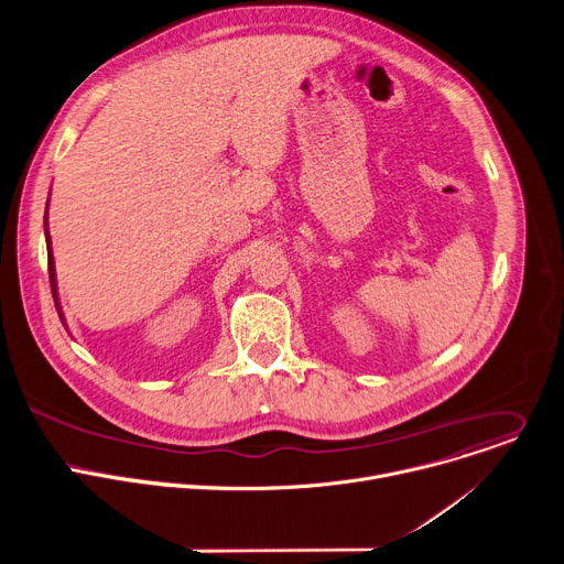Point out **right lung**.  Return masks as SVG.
<instances>
[{
  "instance_id": "obj_1",
  "label": "right lung",
  "mask_w": 564,
  "mask_h": 564,
  "mask_svg": "<svg viewBox=\"0 0 564 564\" xmlns=\"http://www.w3.org/2000/svg\"><path fill=\"white\" fill-rule=\"evenodd\" d=\"M46 210H48V204H46ZM44 235H46V250H48V278H51V291H53V300H55V308H57V316L59 321L62 318V308H59V302H57V282H55V262H53V250H51V237H48V226H46V215H44Z\"/></svg>"
}]
</instances>
